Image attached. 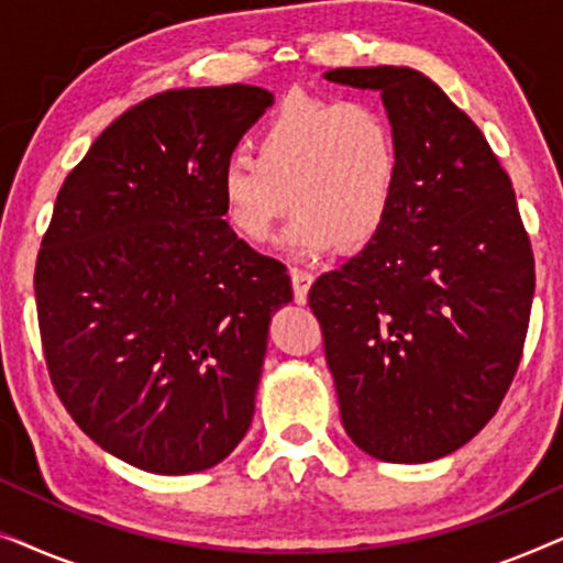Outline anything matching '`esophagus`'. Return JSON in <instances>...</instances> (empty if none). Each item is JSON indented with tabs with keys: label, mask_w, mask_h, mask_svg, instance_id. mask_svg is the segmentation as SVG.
Masks as SVG:
<instances>
[{
	"label": "esophagus",
	"mask_w": 563,
	"mask_h": 563,
	"mask_svg": "<svg viewBox=\"0 0 563 563\" xmlns=\"http://www.w3.org/2000/svg\"><path fill=\"white\" fill-rule=\"evenodd\" d=\"M289 276H291V287H295V299L299 305H305L307 291H310L314 276L307 272V268H291Z\"/></svg>",
	"instance_id": "34e87169"
}]
</instances>
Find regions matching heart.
Returning a JSON list of instances; mask_svg holds the SVG:
<instances>
[{
	"mask_svg": "<svg viewBox=\"0 0 563 563\" xmlns=\"http://www.w3.org/2000/svg\"><path fill=\"white\" fill-rule=\"evenodd\" d=\"M256 156L233 153L218 168L228 225L245 241L282 233L291 256H320L338 243L364 245L387 225L402 187L405 153L395 120L368 99L289 95L268 114Z\"/></svg>",
	"mask_w": 563,
	"mask_h": 563,
	"instance_id": "heart-1",
	"label": "heart"
}]
</instances>
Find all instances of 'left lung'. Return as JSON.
I'll use <instances>...</instances> for the list:
<instances>
[{"label":"left lung","instance_id":"8db88e82","mask_svg":"<svg viewBox=\"0 0 563 563\" xmlns=\"http://www.w3.org/2000/svg\"><path fill=\"white\" fill-rule=\"evenodd\" d=\"M382 91L405 153L382 233L310 289L345 433L368 456H449L518 372L536 264L510 176L466 112L407 66L333 68Z\"/></svg>","mask_w":563,"mask_h":563}]
</instances>
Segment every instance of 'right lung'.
<instances>
[{
  "instance_id": "add662e5",
  "label": "right lung",
  "mask_w": 563,
  "mask_h": 563,
  "mask_svg": "<svg viewBox=\"0 0 563 563\" xmlns=\"http://www.w3.org/2000/svg\"><path fill=\"white\" fill-rule=\"evenodd\" d=\"M272 104L251 84L161 91L56 197L35 264L51 382L91 441L143 472H205L251 428L291 284L233 233L214 179Z\"/></svg>"
}]
</instances>
